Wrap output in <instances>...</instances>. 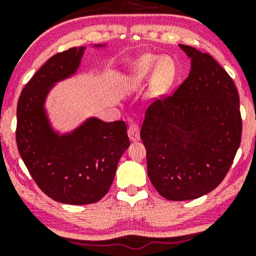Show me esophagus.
Listing matches in <instances>:
<instances>
[{"label": "esophagus", "instance_id": "1", "mask_svg": "<svg viewBox=\"0 0 256 256\" xmlns=\"http://www.w3.org/2000/svg\"><path fill=\"white\" fill-rule=\"evenodd\" d=\"M128 138H130L131 140H140V128H138V125L134 124V122H132V124L128 125Z\"/></svg>", "mask_w": 256, "mask_h": 256}]
</instances>
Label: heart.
<instances>
[{
  "label": "heart",
  "instance_id": "heart-1",
  "mask_svg": "<svg viewBox=\"0 0 256 256\" xmlns=\"http://www.w3.org/2000/svg\"><path fill=\"white\" fill-rule=\"evenodd\" d=\"M152 74V91L161 94L168 89L177 77V64L170 56L144 55L132 66L131 76L134 82H142Z\"/></svg>",
  "mask_w": 256,
  "mask_h": 256
}]
</instances>
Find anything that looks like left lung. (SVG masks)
I'll return each mask as SVG.
<instances>
[{
  "label": "left lung",
  "instance_id": "8db88e82",
  "mask_svg": "<svg viewBox=\"0 0 256 256\" xmlns=\"http://www.w3.org/2000/svg\"><path fill=\"white\" fill-rule=\"evenodd\" d=\"M192 71L172 95L146 108L140 140L150 182L162 198H201L222 183L242 138L240 96L207 52L180 44Z\"/></svg>",
  "mask_w": 256,
  "mask_h": 256
}]
</instances>
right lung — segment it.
I'll return each instance as SVG.
<instances>
[{
	"mask_svg": "<svg viewBox=\"0 0 256 256\" xmlns=\"http://www.w3.org/2000/svg\"><path fill=\"white\" fill-rule=\"evenodd\" d=\"M83 50L74 46L52 55L25 85L16 108L20 156L38 188L67 204H95L104 198L130 146L122 120L92 118L66 136H58L49 126L43 110L46 94L55 82L76 72Z\"/></svg>",
	"mask_w": 256,
	"mask_h": 256,
	"instance_id": "obj_1",
	"label": "right lung"
}]
</instances>
